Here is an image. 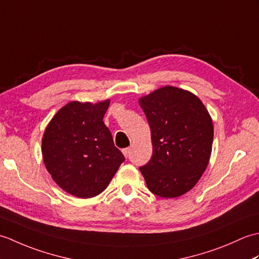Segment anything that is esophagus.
<instances>
[{"label":"esophagus","mask_w":259,"mask_h":259,"mask_svg":"<svg viewBox=\"0 0 259 259\" xmlns=\"http://www.w3.org/2000/svg\"><path fill=\"white\" fill-rule=\"evenodd\" d=\"M122 153L124 155V157H128L130 153V148H124V149L122 150Z\"/></svg>","instance_id":"esophagus-1"}]
</instances>
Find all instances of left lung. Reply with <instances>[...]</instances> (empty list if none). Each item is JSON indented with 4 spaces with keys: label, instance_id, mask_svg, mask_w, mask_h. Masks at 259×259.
Wrapping results in <instances>:
<instances>
[{
    "label": "left lung",
    "instance_id": "left-lung-1",
    "mask_svg": "<svg viewBox=\"0 0 259 259\" xmlns=\"http://www.w3.org/2000/svg\"><path fill=\"white\" fill-rule=\"evenodd\" d=\"M150 125L152 157L140 167L148 189L162 198L194 188L211 155L212 119L197 96L166 85L139 99Z\"/></svg>",
    "mask_w": 259,
    "mask_h": 259
}]
</instances>
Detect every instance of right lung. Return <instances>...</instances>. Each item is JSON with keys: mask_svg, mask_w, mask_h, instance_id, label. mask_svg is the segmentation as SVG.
Listing matches in <instances>:
<instances>
[{"mask_svg": "<svg viewBox=\"0 0 259 259\" xmlns=\"http://www.w3.org/2000/svg\"><path fill=\"white\" fill-rule=\"evenodd\" d=\"M110 100L71 101L54 114L42 138L46 168L60 188L92 198L107 188L124 157L103 122Z\"/></svg>", "mask_w": 259, "mask_h": 259, "instance_id": "obj_1", "label": "right lung"}]
</instances>
